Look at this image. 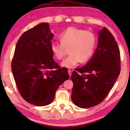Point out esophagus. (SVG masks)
<instances>
[{"label":"esophagus","mask_w":130,"mask_h":130,"mask_svg":"<svg viewBox=\"0 0 130 130\" xmlns=\"http://www.w3.org/2000/svg\"><path fill=\"white\" fill-rule=\"evenodd\" d=\"M68 74H69V75L70 76H71V75H72V70H70V69H69L68 70Z\"/></svg>","instance_id":"obj_1"}]
</instances>
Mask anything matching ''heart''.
<instances>
[{
  "mask_svg": "<svg viewBox=\"0 0 130 130\" xmlns=\"http://www.w3.org/2000/svg\"><path fill=\"white\" fill-rule=\"evenodd\" d=\"M61 43L53 42L50 50L54 57L58 60L63 58L66 49H69V56L62 62L61 66L72 68L81 61L85 62L93 55L96 45V37L93 32L74 27L67 28L60 34Z\"/></svg>",
  "mask_w": 130,
  "mask_h": 130,
  "instance_id": "b5f03b06",
  "label": "heart"
}]
</instances>
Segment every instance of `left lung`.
<instances>
[{"label":"left lung","mask_w":130,"mask_h":130,"mask_svg":"<svg viewBox=\"0 0 130 130\" xmlns=\"http://www.w3.org/2000/svg\"><path fill=\"white\" fill-rule=\"evenodd\" d=\"M98 34V47L93 56L86 65L72 72L71 76L72 100L82 108L103 102L120 72V50L112 34L105 27Z\"/></svg>","instance_id":"8db88e82"}]
</instances>
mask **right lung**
<instances>
[{
    "mask_svg": "<svg viewBox=\"0 0 130 130\" xmlns=\"http://www.w3.org/2000/svg\"><path fill=\"white\" fill-rule=\"evenodd\" d=\"M54 34L47 23L26 31L15 47L11 69L17 88L26 102L45 106L53 101L56 90L69 78L68 69L53 58Z\"/></svg>",
    "mask_w": 130,
    "mask_h": 130,
    "instance_id": "add662e5",
    "label": "right lung"
}]
</instances>
